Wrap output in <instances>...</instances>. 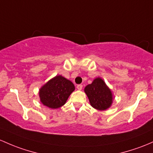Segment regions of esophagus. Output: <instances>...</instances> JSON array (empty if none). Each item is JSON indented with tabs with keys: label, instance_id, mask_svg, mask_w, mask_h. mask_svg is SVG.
<instances>
[{
	"label": "esophagus",
	"instance_id": "1",
	"mask_svg": "<svg viewBox=\"0 0 153 153\" xmlns=\"http://www.w3.org/2000/svg\"><path fill=\"white\" fill-rule=\"evenodd\" d=\"M82 85H77V86H76V88H77V89H78L79 90H81L82 89Z\"/></svg>",
	"mask_w": 153,
	"mask_h": 153
}]
</instances>
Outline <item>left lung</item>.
<instances>
[{
    "instance_id": "8db88e82",
    "label": "left lung",
    "mask_w": 153,
    "mask_h": 153,
    "mask_svg": "<svg viewBox=\"0 0 153 153\" xmlns=\"http://www.w3.org/2000/svg\"><path fill=\"white\" fill-rule=\"evenodd\" d=\"M85 93L88 97L90 103L94 109L104 111L109 109L113 103V94L105 82L97 77L93 82L85 88Z\"/></svg>"
}]
</instances>
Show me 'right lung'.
Segmentation results:
<instances>
[{
  "mask_svg": "<svg viewBox=\"0 0 153 153\" xmlns=\"http://www.w3.org/2000/svg\"><path fill=\"white\" fill-rule=\"evenodd\" d=\"M74 90V85L70 80L61 75H57L39 89L40 101L50 109H58L66 103Z\"/></svg>",
  "mask_w": 153,
  "mask_h": 153,
  "instance_id": "obj_1",
  "label": "right lung"
}]
</instances>
